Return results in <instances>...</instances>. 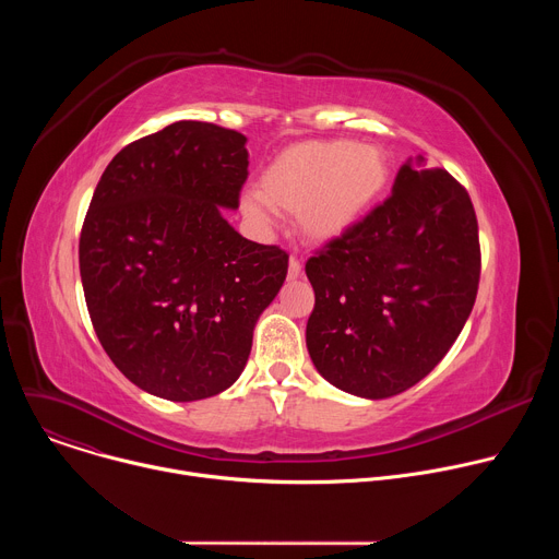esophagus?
Masks as SVG:
<instances>
[{
  "label": "esophagus",
  "instance_id": "obj_1",
  "mask_svg": "<svg viewBox=\"0 0 559 559\" xmlns=\"http://www.w3.org/2000/svg\"><path fill=\"white\" fill-rule=\"evenodd\" d=\"M300 272H302V265H300V261H298V259H292V261H289V270H287V276L294 281V278H298V276H300Z\"/></svg>",
  "mask_w": 559,
  "mask_h": 559
}]
</instances>
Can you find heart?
Here are the masks:
<instances>
[{
    "label": "heart",
    "mask_w": 559,
    "mask_h": 559,
    "mask_svg": "<svg viewBox=\"0 0 559 559\" xmlns=\"http://www.w3.org/2000/svg\"><path fill=\"white\" fill-rule=\"evenodd\" d=\"M389 158L380 147L349 139L300 141L281 150L259 179V197L243 210L265 223L263 202L272 210L296 214L313 241H336L358 225L389 183Z\"/></svg>",
    "instance_id": "b5f03b06"
}]
</instances>
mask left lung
I'll return each mask as SVG.
<instances>
[{
  "label": "left lung",
  "instance_id": "obj_1",
  "mask_svg": "<svg viewBox=\"0 0 559 559\" xmlns=\"http://www.w3.org/2000/svg\"><path fill=\"white\" fill-rule=\"evenodd\" d=\"M305 274L318 373L371 401L401 393L447 356L473 309L480 238L468 192L447 170L405 164L391 197L318 250Z\"/></svg>",
  "mask_w": 559,
  "mask_h": 559
}]
</instances>
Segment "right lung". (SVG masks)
Here are the masks:
<instances>
[{
	"label": "right lung",
	"instance_id": "right-lung-1",
	"mask_svg": "<svg viewBox=\"0 0 559 559\" xmlns=\"http://www.w3.org/2000/svg\"><path fill=\"white\" fill-rule=\"evenodd\" d=\"M246 141L205 121L132 141L102 175L79 236L102 347L166 401H203L236 382L287 276L285 250L248 241L223 216L248 179Z\"/></svg>",
	"mask_w": 559,
	"mask_h": 559
}]
</instances>
